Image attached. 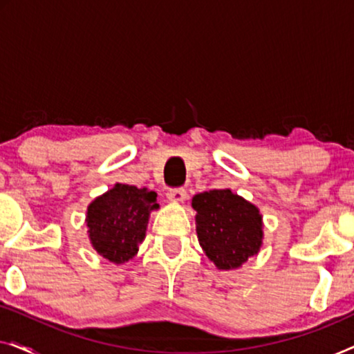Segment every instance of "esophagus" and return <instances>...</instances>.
<instances>
[{
  "mask_svg": "<svg viewBox=\"0 0 354 354\" xmlns=\"http://www.w3.org/2000/svg\"><path fill=\"white\" fill-rule=\"evenodd\" d=\"M167 198L174 203H182L187 198V190L185 188H172L167 192Z\"/></svg>",
  "mask_w": 354,
  "mask_h": 354,
  "instance_id": "obj_1",
  "label": "esophagus"
}]
</instances>
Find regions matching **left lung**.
Returning <instances> with one entry per match:
<instances>
[{
  "label": "left lung",
  "instance_id": "8db88e82",
  "mask_svg": "<svg viewBox=\"0 0 354 354\" xmlns=\"http://www.w3.org/2000/svg\"><path fill=\"white\" fill-rule=\"evenodd\" d=\"M192 206L196 211L198 241L217 269H236L258 253L263 217L250 201L225 188L198 193Z\"/></svg>",
  "mask_w": 354,
  "mask_h": 354
}]
</instances>
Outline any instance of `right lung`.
I'll return each mask as SVG.
<instances>
[{
  "instance_id": "add662e5",
  "label": "right lung",
  "mask_w": 354,
  "mask_h": 354,
  "mask_svg": "<svg viewBox=\"0 0 354 354\" xmlns=\"http://www.w3.org/2000/svg\"><path fill=\"white\" fill-rule=\"evenodd\" d=\"M156 196L148 188L115 183L91 201L86 227L96 253L115 264L132 259L147 234L149 212L159 207Z\"/></svg>"
}]
</instances>
